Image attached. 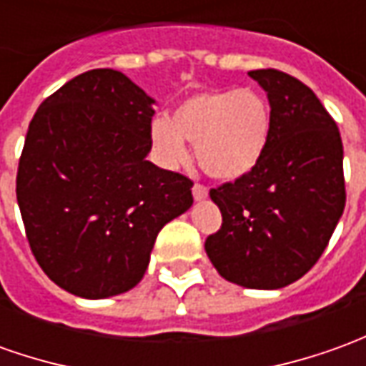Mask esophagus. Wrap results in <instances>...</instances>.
<instances>
[{"mask_svg": "<svg viewBox=\"0 0 366 366\" xmlns=\"http://www.w3.org/2000/svg\"><path fill=\"white\" fill-rule=\"evenodd\" d=\"M192 194H194V200H204V198L208 196V188L202 186V184H194Z\"/></svg>", "mask_w": 366, "mask_h": 366, "instance_id": "34e87169", "label": "esophagus"}]
</instances>
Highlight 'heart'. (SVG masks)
Returning a JSON list of instances; mask_svg holds the SVG:
<instances>
[{
	"label": "heart",
	"instance_id": "heart-1",
	"mask_svg": "<svg viewBox=\"0 0 366 366\" xmlns=\"http://www.w3.org/2000/svg\"><path fill=\"white\" fill-rule=\"evenodd\" d=\"M150 136L168 168L188 160L186 142H190L208 176L238 180L252 172L267 152L270 108L254 89L200 92L182 99L170 122H152Z\"/></svg>",
	"mask_w": 366,
	"mask_h": 366
}]
</instances>
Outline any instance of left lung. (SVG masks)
I'll return each instance as SVG.
<instances>
[{
    "instance_id": "8db88e82",
    "label": "left lung",
    "mask_w": 366,
    "mask_h": 366,
    "mask_svg": "<svg viewBox=\"0 0 366 366\" xmlns=\"http://www.w3.org/2000/svg\"><path fill=\"white\" fill-rule=\"evenodd\" d=\"M248 76L267 92L270 140L252 172L210 190L222 226L204 248L228 282L274 290L317 264L339 224L347 202L342 142L300 79L278 69Z\"/></svg>"
}]
</instances>
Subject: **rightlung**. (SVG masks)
I'll return each instance as SVG.
<instances>
[{
    "label": "right lung",
    "instance_id": "right-lung-1",
    "mask_svg": "<svg viewBox=\"0 0 366 366\" xmlns=\"http://www.w3.org/2000/svg\"><path fill=\"white\" fill-rule=\"evenodd\" d=\"M154 99L116 69L79 74L29 122L16 192L37 264L108 298L144 277L156 236L192 206V180L146 160Z\"/></svg>",
    "mask_w": 366,
    "mask_h": 366
}]
</instances>
